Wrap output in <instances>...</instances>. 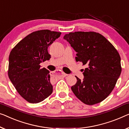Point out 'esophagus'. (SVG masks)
<instances>
[{
	"label": "esophagus",
	"instance_id": "esophagus-1",
	"mask_svg": "<svg viewBox=\"0 0 129 129\" xmlns=\"http://www.w3.org/2000/svg\"><path fill=\"white\" fill-rule=\"evenodd\" d=\"M52 73V72H51ZM61 76H63V77H65L67 76V74H65V73H64V72H62V71H61Z\"/></svg>",
	"mask_w": 129,
	"mask_h": 129
}]
</instances>
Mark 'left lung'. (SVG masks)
<instances>
[{
    "label": "left lung",
    "mask_w": 129,
    "mask_h": 129,
    "mask_svg": "<svg viewBox=\"0 0 129 129\" xmlns=\"http://www.w3.org/2000/svg\"><path fill=\"white\" fill-rule=\"evenodd\" d=\"M64 39L77 52V62L87 67L83 80L76 76V83L71 87L73 93L87 105L104 100L114 89L122 71L117 50L104 36L95 32H71L65 35Z\"/></svg>",
    "instance_id": "left-lung-1"
}]
</instances>
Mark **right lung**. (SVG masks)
Instances as JSON below:
<instances>
[{
    "instance_id": "right-lung-1",
    "label": "right lung",
    "mask_w": 129,
    "mask_h": 129,
    "mask_svg": "<svg viewBox=\"0 0 129 129\" xmlns=\"http://www.w3.org/2000/svg\"><path fill=\"white\" fill-rule=\"evenodd\" d=\"M61 34L48 29L33 32L10 53L9 78L17 92L29 103H40L52 93L50 72L40 68V64L51 58L48 47Z\"/></svg>"
}]
</instances>
